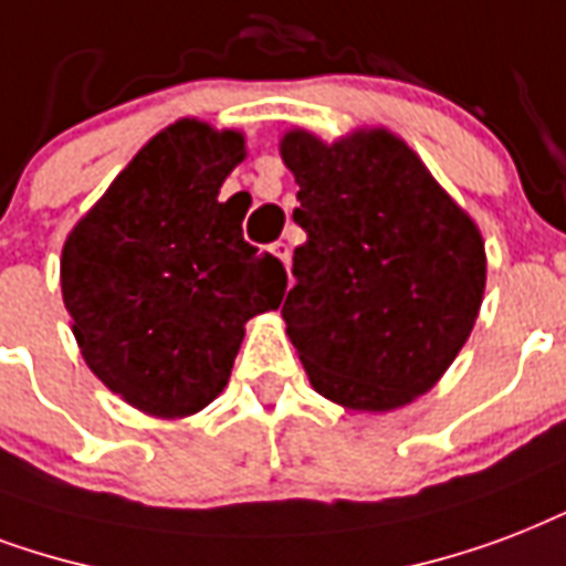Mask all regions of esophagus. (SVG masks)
Instances as JSON below:
<instances>
[{
	"label": "esophagus",
	"mask_w": 566,
	"mask_h": 566,
	"mask_svg": "<svg viewBox=\"0 0 566 566\" xmlns=\"http://www.w3.org/2000/svg\"><path fill=\"white\" fill-rule=\"evenodd\" d=\"M273 254L279 258V261H282L284 266L291 264V245L282 243V240H279V243H273Z\"/></svg>",
	"instance_id": "esophagus-1"
}]
</instances>
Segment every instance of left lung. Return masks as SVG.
Here are the masks:
<instances>
[{"label": "left lung", "mask_w": 566, "mask_h": 566, "mask_svg": "<svg viewBox=\"0 0 566 566\" xmlns=\"http://www.w3.org/2000/svg\"><path fill=\"white\" fill-rule=\"evenodd\" d=\"M300 184L296 284L282 317L317 395L359 412L407 407L463 350L486 284L481 231L407 142L356 129L282 139Z\"/></svg>", "instance_id": "left-lung-1"}]
</instances>
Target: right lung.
Masks as SVG:
<instances>
[{
  "label": "right lung",
  "instance_id": "obj_1",
  "mask_svg": "<svg viewBox=\"0 0 566 566\" xmlns=\"http://www.w3.org/2000/svg\"><path fill=\"white\" fill-rule=\"evenodd\" d=\"M243 157V133L175 120L64 240L62 296L82 359L148 416L213 403L245 323L282 305V261L245 243V213L219 201Z\"/></svg>",
  "mask_w": 566,
  "mask_h": 566
}]
</instances>
